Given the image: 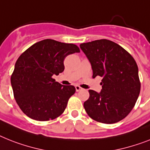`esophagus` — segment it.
Wrapping results in <instances>:
<instances>
[{"mask_svg": "<svg viewBox=\"0 0 150 150\" xmlns=\"http://www.w3.org/2000/svg\"><path fill=\"white\" fill-rule=\"evenodd\" d=\"M75 89H76V92H78V91H80V90H81V87L79 86H75Z\"/></svg>", "mask_w": 150, "mask_h": 150, "instance_id": "1", "label": "esophagus"}]
</instances>
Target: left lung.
<instances>
[{
	"instance_id": "8db88e82",
	"label": "left lung",
	"mask_w": 150,
	"mask_h": 150,
	"mask_svg": "<svg viewBox=\"0 0 150 150\" xmlns=\"http://www.w3.org/2000/svg\"><path fill=\"white\" fill-rule=\"evenodd\" d=\"M88 58L93 77L102 76L100 93L90 90L83 103L86 113L97 122L112 124L122 120L134 107L140 92L138 67L127 50L109 40L80 45Z\"/></svg>"
}]
</instances>
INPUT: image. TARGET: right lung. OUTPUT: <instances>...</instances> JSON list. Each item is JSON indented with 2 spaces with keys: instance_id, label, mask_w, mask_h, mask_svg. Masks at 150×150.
Listing matches in <instances>:
<instances>
[{
  "instance_id": "right-lung-1",
  "label": "right lung",
  "mask_w": 150,
  "mask_h": 150,
  "mask_svg": "<svg viewBox=\"0 0 150 150\" xmlns=\"http://www.w3.org/2000/svg\"><path fill=\"white\" fill-rule=\"evenodd\" d=\"M79 52L75 44L46 39L20 56L11 82L16 102L24 114L35 120L47 121L64 112L76 89L63 86L52 76L64 71L67 56Z\"/></svg>"
}]
</instances>
